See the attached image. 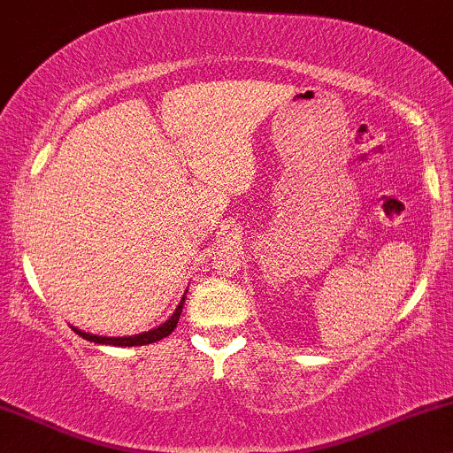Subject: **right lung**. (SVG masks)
<instances>
[{"label":"right lung","instance_id":"obj_1","mask_svg":"<svg viewBox=\"0 0 453 453\" xmlns=\"http://www.w3.org/2000/svg\"><path fill=\"white\" fill-rule=\"evenodd\" d=\"M188 292V289H187ZM187 292L180 298V303H178L176 311L172 312L167 319L161 323V326L149 329V332H142V334H136V336H96V334H90V332H83L80 327H73V332L80 334L81 338L90 340V342H96V344H111V346H142V344H150V342H157V340L170 336L172 332H174L178 319H180V312H182V306H184V300H187Z\"/></svg>","mask_w":453,"mask_h":453}]
</instances>
